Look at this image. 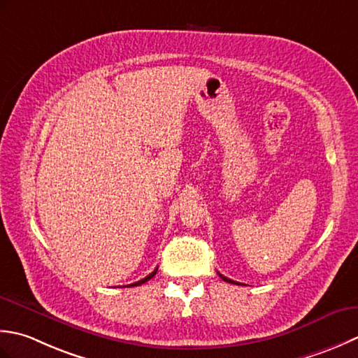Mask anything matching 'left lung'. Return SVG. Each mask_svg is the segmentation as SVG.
<instances>
[{
    "instance_id": "obj_1",
    "label": "left lung",
    "mask_w": 358,
    "mask_h": 358,
    "mask_svg": "<svg viewBox=\"0 0 358 358\" xmlns=\"http://www.w3.org/2000/svg\"><path fill=\"white\" fill-rule=\"evenodd\" d=\"M217 275L221 276V278L225 281V282H231V284H239V282H236V281H233V280H230V278H227V276H224V275H221L220 272H217Z\"/></svg>"
}]
</instances>
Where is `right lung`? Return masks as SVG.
I'll use <instances>...</instances> for the list:
<instances>
[{
    "label": "right lung",
    "mask_w": 358,
    "mask_h": 358,
    "mask_svg": "<svg viewBox=\"0 0 358 358\" xmlns=\"http://www.w3.org/2000/svg\"><path fill=\"white\" fill-rule=\"evenodd\" d=\"M156 272H157V268H155V272H151L148 276H145V278L143 280H141V281H137V282H133V284H128V287L129 286H141V284H143V282H147L148 280H151L152 278V276H155L156 275Z\"/></svg>",
    "instance_id": "obj_1"
}]
</instances>
